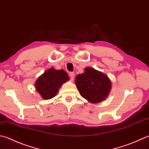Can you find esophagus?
Masks as SVG:
<instances>
[{
    "mask_svg": "<svg viewBox=\"0 0 149 149\" xmlns=\"http://www.w3.org/2000/svg\"><path fill=\"white\" fill-rule=\"evenodd\" d=\"M74 76H75L74 73H73V72H70V79H71V80H72V81L74 80Z\"/></svg>",
    "mask_w": 149,
    "mask_h": 149,
    "instance_id": "esophagus-1",
    "label": "esophagus"
}]
</instances>
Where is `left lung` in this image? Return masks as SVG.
Here are the masks:
<instances>
[{
  "label": "left lung",
  "mask_w": 149,
  "mask_h": 149,
  "mask_svg": "<svg viewBox=\"0 0 149 149\" xmlns=\"http://www.w3.org/2000/svg\"><path fill=\"white\" fill-rule=\"evenodd\" d=\"M75 83L81 95L91 103L104 101L112 88L111 81L106 74L90 67L77 75Z\"/></svg>",
  "instance_id": "8db88e82"
}]
</instances>
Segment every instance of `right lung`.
Segmentation results:
<instances>
[{
  "label": "right lung",
  "mask_w": 149,
  "mask_h": 149,
  "mask_svg": "<svg viewBox=\"0 0 149 149\" xmlns=\"http://www.w3.org/2000/svg\"><path fill=\"white\" fill-rule=\"evenodd\" d=\"M69 79L68 74L64 70L50 68L36 80L35 88L43 100H50L56 95L61 85Z\"/></svg>",
  "instance_id": "right-lung-1"
}]
</instances>
